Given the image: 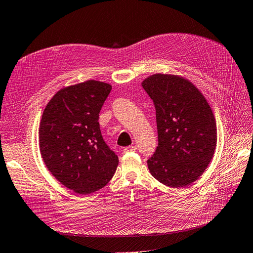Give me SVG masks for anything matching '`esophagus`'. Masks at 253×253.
Wrapping results in <instances>:
<instances>
[{
  "label": "esophagus",
  "instance_id": "esophagus-1",
  "mask_svg": "<svg viewBox=\"0 0 253 253\" xmlns=\"http://www.w3.org/2000/svg\"><path fill=\"white\" fill-rule=\"evenodd\" d=\"M136 147L135 145H128V147H126L125 149H124V152L125 153H127V152H134V151H136Z\"/></svg>",
  "mask_w": 253,
  "mask_h": 253
}]
</instances>
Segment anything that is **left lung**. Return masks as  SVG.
I'll return each mask as SVG.
<instances>
[{
  "label": "left lung",
  "instance_id": "1",
  "mask_svg": "<svg viewBox=\"0 0 253 253\" xmlns=\"http://www.w3.org/2000/svg\"><path fill=\"white\" fill-rule=\"evenodd\" d=\"M141 85L156 110L158 145L148 160L149 170L168 187H187L200 178L215 151L210 105L192 82L177 75L154 74Z\"/></svg>",
  "mask_w": 253,
  "mask_h": 253
}]
</instances>
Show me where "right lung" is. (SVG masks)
<instances>
[{"label": "right lung", "mask_w": 253, "mask_h": 253, "mask_svg": "<svg viewBox=\"0 0 253 253\" xmlns=\"http://www.w3.org/2000/svg\"><path fill=\"white\" fill-rule=\"evenodd\" d=\"M112 85L87 80L61 88L42 115L39 147L48 171L79 194L102 189L112 179L118 156L102 138L99 113Z\"/></svg>", "instance_id": "obj_1"}]
</instances>
